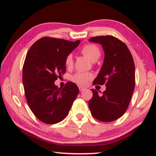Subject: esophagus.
<instances>
[{
  "label": "esophagus",
  "instance_id": "1",
  "mask_svg": "<svg viewBox=\"0 0 156 156\" xmlns=\"http://www.w3.org/2000/svg\"><path fill=\"white\" fill-rule=\"evenodd\" d=\"M78 87H79V90H80V92H82L83 90H84L85 89V87H83V86H78Z\"/></svg>",
  "mask_w": 156,
  "mask_h": 156
}]
</instances>
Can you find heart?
Returning a JSON list of instances; mask_svg holds the SVG:
<instances>
[{"label": "heart", "instance_id": "1", "mask_svg": "<svg viewBox=\"0 0 156 156\" xmlns=\"http://www.w3.org/2000/svg\"><path fill=\"white\" fill-rule=\"evenodd\" d=\"M80 52L87 57L92 62H96L101 55V51L97 45L94 44H87L82 47ZM73 56L69 55L65 60V64L68 68H71L73 66ZM93 75L90 72H78L74 74L72 77V80L78 85H86L90 79H92Z\"/></svg>", "mask_w": 156, "mask_h": 156}]
</instances>
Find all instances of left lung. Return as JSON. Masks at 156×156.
I'll return each mask as SVG.
<instances>
[{
  "label": "left lung",
  "instance_id": "1",
  "mask_svg": "<svg viewBox=\"0 0 156 156\" xmlns=\"http://www.w3.org/2000/svg\"><path fill=\"white\" fill-rule=\"evenodd\" d=\"M104 51V64L93 84H106L99 94L92 89L93 96L88 102L92 116L101 122H111L121 117L128 108L135 86V67L128 48L112 36L92 37ZM101 93V92H99Z\"/></svg>",
  "mask_w": 156,
  "mask_h": 156
}]
</instances>
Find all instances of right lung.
<instances>
[{
    "label": "right lung",
    "mask_w": 156,
    "mask_h": 156,
    "mask_svg": "<svg viewBox=\"0 0 156 156\" xmlns=\"http://www.w3.org/2000/svg\"><path fill=\"white\" fill-rule=\"evenodd\" d=\"M80 42L43 37L28 51L23 66L25 96L34 114L46 124L63 120L78 94L75 83L58 88L55 81L66 72V58Z\"/></svg>",
    "instance_id": "obj_1"
}]
</instances>
